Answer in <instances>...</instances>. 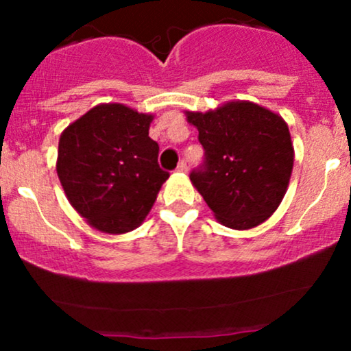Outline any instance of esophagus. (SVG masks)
<instances>
[{"label":"esophagus","instance_id":"obj_1","mask_svg":"<svg viewBox=\"0 0 351 351\" xmlns=\"http://www.w3.org/2000/svg\"><path fill=\"white\" fill-rule=\"evenodd\" d=\"M188 163H186V160H181V162L178 163V167H176V170L178 171H181V173H186L188 171Z\"/></svg>","mask_w":351,"mask_h":351}]
</instances>
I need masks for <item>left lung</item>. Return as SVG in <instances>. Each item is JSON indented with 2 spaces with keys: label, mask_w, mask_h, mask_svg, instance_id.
<instances>
[{
  "label": "left lung",
  "mask_w": 351,
  "mask_h": 351,
  "mask_svg": "<svg viewBox=\"0 0 351 351\" xmlns=\"http://www.w3.org/2000/svg\"><path fill=\"white\" fill-rule=\"evenodd\" d=\"M204 158L189 180L221 224L249 229L276 211L287 189L293 147L282 117L251 102L188 112Z\"/></svg>",
  "instance_id": "left-lung-1"
}]
</instances>
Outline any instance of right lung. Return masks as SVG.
Here are the masks:
<instances>
[{
  "instance_id": "1",
  "label": "right lung",
  "mask_w": 351,
  "mask_h": 351,
  "mask_svg": "<svg viewBox=\"0 0 351 351\" xmlns=\"http://www.w3.org/2000/svg\"><path fill=\"white\" fill-rule=\"evenodd\" d=\"M150 122L152 115L106 104L60 135V184L75 211L99 231L122 234L138 228L170 176L158 165Z\"/></svg>"
}]
</instances>
